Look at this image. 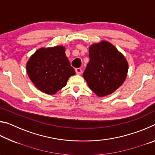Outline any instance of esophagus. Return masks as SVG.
Masks as SVG:
<instances>
[{"label": "esophagus", "mask_w": 155, "mask_h": 155, "mask_svg": "<svg viewBox=\"0 0 155 155\" xmlns=\"http://www.w3.org/2000/svg\"><path fill=\"white\" fill-rule=\"evenodd\" d=\"M75 71H76V73H77V74H82V72H83V71H82V70L81 69V68H76L75 69Z\"/></svg>", "instance_id": "1"}]
</instances>
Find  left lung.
<instances>
[{"instance_id": "8db88e82", "label": "left lung", "mask_w": 155, "mask_h": 155, "mask_svg": "<svg viewBox=\"0 0 155 155\" xmlns=\"http://www.w3.org/2000/svg\"><path fill=\"white\" fill-rule=\"evenodd\" d=\"M89 57L83 77L91 90L104 96L122 85L127 75L128 64L114 46L106 41L93 44L89 50Z\"/></svg>"}]
</instances>
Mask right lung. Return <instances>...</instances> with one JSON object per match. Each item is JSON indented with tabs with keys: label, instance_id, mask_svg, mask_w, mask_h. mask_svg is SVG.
Here are the masks:
<instances>
[{
	"label": "right lung",
	"instance_id": "add662e5",
	"mask_svg": "<svg viewBox=\"0 0 155 155\" xmlns=\"http://www.w3.org/2000/svg\"><path fill=\"white\" fill-rule=\"evenodd\" d=\"M27 71L35 87L47 94H55L75 74L63 46L38 50L27 62Z\"/></svg>",
	"mask_w": 155,
	"mask_h": 155
}]
</instances>
